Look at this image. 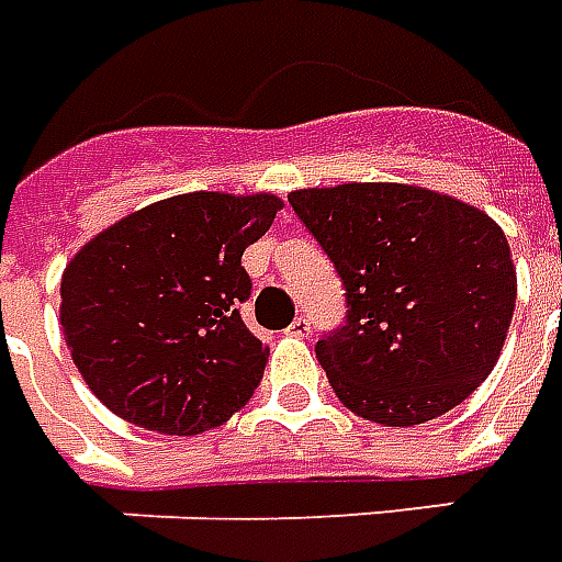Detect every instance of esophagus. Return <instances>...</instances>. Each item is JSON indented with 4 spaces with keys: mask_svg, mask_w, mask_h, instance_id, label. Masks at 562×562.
I'll use <instances>...</instances> for the list:
<instances>
[{
    "mask_svg": "<svg viewBox=\"0 0 562 562\" xmlns=\"http://www.w3.org/2000/svg\"><path fill=\"white\" fill-rule=\"evenodd\" d=\"M288 336H296V338L312 336V324H308V317H296V321L288 326Z\"/></svg>",
    "mask_w": 562,
    "mask_h": 562,
    "instance_id": "obj_1",
    "label": "esophagus"
}]
</instances>
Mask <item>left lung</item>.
Instances as JSON below:
<instances>
[{
    "label": "left lung",
    "mask_w": 562,
    "mask_h": 562,
    "mask_svg": "<svg viewBox=\"0 0 562 562\" xmlns=\"http://www.w3.org/2000/svg\"><path fill=\"white\" fill-rule=\"evenodd\" d=\"M348 296V321L317 360L353 415L415 427L491 375L515 314L508 238L484 211L415 184L293 190Z\"/></svg>",
    "instance_id": "1"
}]
</instances>
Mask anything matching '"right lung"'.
<instances>
[{
	"instance_id": "add662e5",
	"label": "right lung",
	"mask_w": 562,
	"mask_h": 562,
	"mask_svg": "<svg viewBox=\"0 0 562 562\" xmlns=\"http://www.w3.org/2000/svg\"><path fill=\"white\" fill-rule=\"evenodd\" d=\"M281 209L272 193H181L126 214L71 257L59 324L105 408L196 436L254 396L269 348L238 314L250 296L241 254Z\"/></svg>"
}]
</instances>
